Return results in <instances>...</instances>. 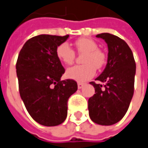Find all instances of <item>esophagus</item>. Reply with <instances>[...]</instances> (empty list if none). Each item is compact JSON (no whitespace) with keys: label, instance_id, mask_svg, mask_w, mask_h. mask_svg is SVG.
<instances>
[{"label":"esophagus","instance_id":"esophagus-1","mask_svg":"<svg viewBox=\"0 0 148 148\" xmlns=\"http://www.w3.org/2000/svg\"><path fill=\"white\" fill-rule=\"evenodd\" d=\"M77 86H78V89H81V88L84 86V84H83V83H78Z\"/></svg>","mask_w":148,"mask_h":148}]
</instances>
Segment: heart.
<instances>
[{
  "label": "heart",
  "instance_id": "obj_1",
  "mask_svg": "<svg viewBox=\"0 0 148 148\" xmlns=\"http://www.w3.org/2000/svg\"><path fill=\"white\" fill-rule=\"evenodd\" d=\"M79 53H84L83 65H76L67 69L65 75L67 78L79 82H84L91 79L96 73V68H101L105 63V55L99 49L95 40L88 38H81L75 43ZM56 56L58 60L66 65L72 64L75 59V52L67 42L58 45Z\"/></svg>",
  "mask_w": 148,
  "mask_h": 148
}]
</instances>
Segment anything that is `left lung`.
<instances>
[{"instance_id":"left-lung-1","label":"left lung","mask_w":148,"mask_h":148,"mask_svg":"<svg viewBox=\"0 0 148 148\" xmlns=\"http://www.w3.org/2000/svg\"><path fill=\"white\" fill-rule=\"evenodd\" d=\"M108 44V63L96 78L104 85L90 84L95 94L88 101L92 121L101 125H112L120 121L127 112L134 95L136 64L127 43L116 36L101 33L96 36Z\"/></svg>"}]
</instances>
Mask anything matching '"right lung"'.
<instances>
[{
	"instance_id": "1",
	"label": "right lung",
	"mask_w": 148,
	"mask_h": 148,
	"mask_svg": "<svg viewBox=\"0 0 148 148\" xmlns=\"http://www.w3.org/2000/svg\"><path fill=\"white\" fill-rule=\"evenodd\" d=\"M64 36L39 35L29 39L16 63L19 94L32 119L45 126H55L67 118V100L77 90V83L61 81L64 67L56 56Z\"/></svg>"
}]
</instances>
